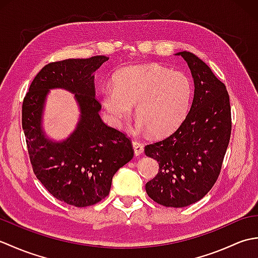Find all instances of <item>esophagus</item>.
Wrapping results in <instances>:
<instances>
[{
	"label": "esophagus",
	"instance_id": "1",
	"mask_svg": "<svg viewBox=\"0 0 258 258\" xmlns=\"http://www.w3.org/2000/svg\"><path fill=\"white\" fill-rule=\"evenodd\" d=\"M133 150H134V154L135 156L141 155L144 151V145L141 144L140 142H133Z\"/></svg>",
	"mask_w": 258,
	"mask_h": 258
}]
</instances>
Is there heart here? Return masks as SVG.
<instances>
[{
    "mask_svg": "<svg viewBox=\"0 0 258 258\" xmlns=\"http://www.w3.org/2000/svg\"><path fill=\"white\" fill-rule=\"evenodd\" d=\"M191 96L193 84L187 75L158 64H146L115 74L114 86L102 91V104L114 124L127 118L136 105L139 128L165 136L184 122Z\"/></svg>",
    "mask_w": 258,
    "mask_h": 258,
    "instance_id": "b5f03b06",
    "label": "heart"
}]
</instances>
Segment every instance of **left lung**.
Instances as JSON below:
<instances>
[{
	"label": "left lung",
	"instance_id": "1",
	"mask_svg": "<svg viewBox=\"0 0 258 258\" xmlns=\"http://www.w3.org/2000/svg\"><path fill=\"white\" fill-rule=\"evenodd\" d=\"M194 80L187 116L168 138L145 146L158 162V173L145 185L151 199L166 207H185L202 200L220 175L231 139V104L226 86L201 58L178 52Z\"/></svg>",
	"mask_w": 258,
	"mask_h": 258
}]
</instances>
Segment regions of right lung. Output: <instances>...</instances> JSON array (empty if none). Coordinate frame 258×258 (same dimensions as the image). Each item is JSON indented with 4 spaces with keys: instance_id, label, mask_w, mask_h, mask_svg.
<instances>
[{
    "instance_id": "right-lung-1",
    "label": "right lung",
    "mask_w": 258,
    "mask_h": 258,
    "mask_svg": "<svg viewBox=\"0 0 258 258\" xmlns=\"http://www.w3.org/2000/svg\"><path fill=\"white\" fill-rule=\"evenodd\" d=\"M108 59L69 58L45 65L33 80L22 105V127L33 172L50 193L76 207L94 205L108 195L112 178L133 158L130 139L103 122L95 98L94 73ZM67 89L80 108L77 127L56 142L45 135L42 111L48 92Z\"/></svg>"
}]
</instances>
